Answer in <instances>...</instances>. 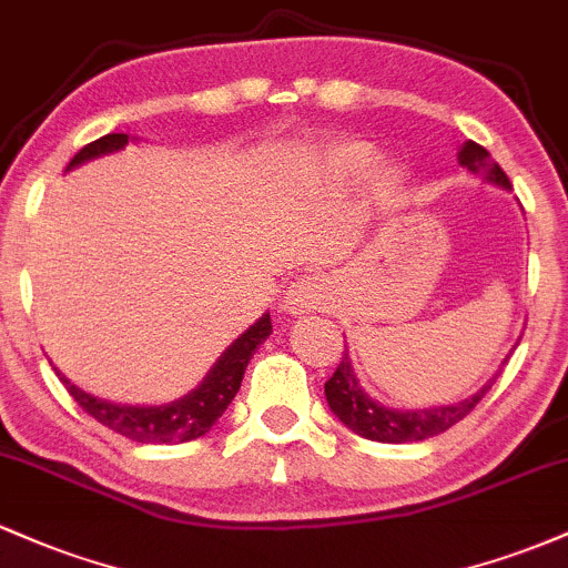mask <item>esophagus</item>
<instances>
[{
    "mask_svg": "<svg viewBox=\"0 0 568 568\" xmlns=\"http://www.w3.org/2000/svg\"><path fill=\"white\" fill-rule=\"evenodd\" d=\"M331 283L321 275H302L291 283L283 296V312L288 315H310V312H323L331 306Z\"/></svg>",
    "mask_w": 568,
    "mask_h": 568,
    "instance_id": "esophagus-1",
    "label": "esophagus"
}]
</instances>
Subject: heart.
I'll list each match as a JSON object with an SVG mask.
<instances>
[{
	"instance_id": "heart-1",
	"label": "heart",
	"mask_w": 568,
	"mask_h": 568,
	"mask_svg": "<svg viewBox=\"0 0 568 568\" xmlns=\"http://www.w3.org/2000/svg\"><path fill=\"white\" fill-rule=\"evenodd\" d=\"M344 160H347L349 168H363L368 160V152L366 149H349V152H344Z\"/></svg>"
}]
</instances>
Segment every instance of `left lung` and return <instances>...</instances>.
I'll return each mask as SVG.
<instances>
[{
  "instance_id": "1",
  "label": "left lung",
  "mask_w": 568,
  "mask_h": 568,
  "mask_svg": "<svg viewBox=\"0 0 568 568\" xmlns=\"http://www.w3.org/2000/svg\"><path fill=\"white\" fill-rule=\"evenodd\" d=\"M456 158H459V165H465L470 173H486L488 181H494V184L510 186V179H507L505 171L491 160V154H488L480 143L465 141L459 146V154H456ZM494 382L497 379L488 382L478 395L467 397V400L462 403H454V406L422 410L384 408L379 403L371 400V397L361 389V384L355 379V371H352L347 344H344L342 363L336 366L334 376L325 382V400H328L331 410H334L338 419H342L352 433L363 435V438L379 443H410L446 433V429L456 425V422L465 419V416L478 406L480 397L491 389Z\"/></svg>"
}]
</instances>
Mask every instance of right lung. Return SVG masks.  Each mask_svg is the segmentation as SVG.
Wrapping results in <instances>:
<instances>
[{
    "label": "right lung",
    "mask_w": 568,
    "mask_h": 568,
    "mask_svg": "<svg viewBox=\"0 0 568 568\" xmlns=\"http://www.w3.org/2000/svg\"><path fill=\"white\" fill-rule=\"evenodd\" d=\"M130 139L125 133H109L103 139H98L88 146H82L74 154V160L69 162V168L82 165L84 160L101 158V154L116 152V149L125 146ZM272 334V321L270 315H264L262 321L253 323L237 342L232 344L224 355L219 357L216 366L211 368V374L202 379V384L192 393L179 397V400L165 403V406H116V403L101 400L82 393L80 387H74L69 379L61 382L67 384L69 395L80 403L84 414L93 416L95 422H101L103 427L114 429L122 438L135 440V443H186L205 435L207 429L219 422V416L224 414L226 406L232 403V397L237 395L240 382L247 368V361L253 357V352L258 349V344Z\"/></svg>",
    "instance_id": "1"
}]
</instances>
